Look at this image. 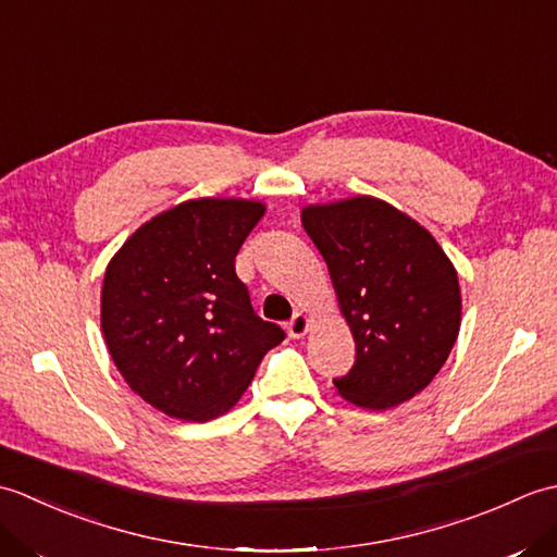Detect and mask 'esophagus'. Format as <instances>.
Segmentation results:
<instances>
[{
  "mask_svg": "<svg viewBox=\"0 0 557 557\" xmlns=\"http://www.w3.org/2000/svg\"><path fill=\"white\" fill-rule=\"evenodd\" d=\"M309 325H311V321H309V315H304V313H297L292 318V321L287 323V333H289V337H294V339H299V337H304L306 333H309Z\"/></svg>",
  "mask_w": 557,
  "mask_h": 557,
  "instance_id": "obj_1",
  "label": "esophagus"
}]
</instances>
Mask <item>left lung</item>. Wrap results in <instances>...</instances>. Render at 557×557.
Listing matches in <instances>:
<instances>
[{"label": "left lung", "instance_id": "left-lung-1", "mask_svg": "<svg viewBox=\"0 0 557 557\" xmlns=\"http://www.w3.org/2000/svg\"><path fill=\"white\" fill-rule=\"evenodd\" d=\"M325 258L357 342L337 393L366 409L411 399L453 351L461 297L457 270L419 222L385 200L359 196L301 212Z\"/></svg>", "mask_w": 557, "mask_h": 557}]
</instances>
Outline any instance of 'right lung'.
I'll return each instance as SVG.
<instances>
[{
	"instance_id": "1",
	"label": "right lung",
	"mask_w": 557,
	"mask_h": 557,
	"mask_svg": "<svg viewBox=\"0 0 557 557\" xmlns=\"http://www.w3.org/2000/svg\"><path fill=\"white\" fill-rule=\"evenodd\" d=\"M265 206L198 198L136 230L102 285L100 323L128 387L168 417L210 421L236 405L285 330L260 318L239 253Z\"/></svg>"
}]
</instances>
